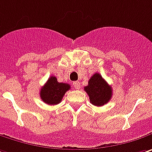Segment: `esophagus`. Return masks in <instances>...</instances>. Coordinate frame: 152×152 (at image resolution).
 <instances>
[{
  "label": "esophagus",
  "instance_id": "esophagus-1",
  "mask_svg": "<svg viewBox=\"0 0 152 152\" xmlns=\"http://www.w3.org/2000/svg\"><path fill=\"white\" fill-rule=\"evenodd\" d=\"M73 86H74V88L76 89H79L81 88V84L79 82H74L73 83Z\"/></svg>",
  "mask_w": 152,
  "mask_h": 152
}]
</instances>
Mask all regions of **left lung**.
Here are the masks:
<instances>
[{
  "label": "left lung",
  "instance_id": "1",
  "mask_svg": "<svg viewBox=\"0 0 152 152\" xmlns=\"http://www.w3.org/2000/svg\"><path fill=\"white\" fill-rule=\"evenodd\" d=\"M88 94L90 102L95 106H102L109 102L112 97V89L102 76L99 73L94 74L89 79L88 85L84 88Z\"/></svg>",
  "mask_w": 152,
  "mask_h": 152
}]
</instances>
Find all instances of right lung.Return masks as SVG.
Returning <instances> with one entry per match:
<instances>
[{
  "mask_svg": "<svg viewBox=\"0 0 152 152\" xmlns=\"http://www.w3.org/2000/svg\"><path fill=\"white\" fill-rule=\"evenodd\" d=\"M69 88V84L58 83L55 76H50L41 89L40 96L44 103L54 105L61 102L64 94Z\"/></svg>",
  "mask_w": 152,
  "mask_h": 152,
  "instance_id": "1",
  "label": "right lung"
}]
</instances>
